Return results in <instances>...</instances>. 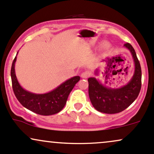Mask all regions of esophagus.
<instances>
[{
    "label": "esophagus",
    "instance_id": "esophagus-1",
    "mask_svg": "<svg viewBox=\"0 0 154 154\" xmlns=\"http://www.w3.org/2000/svg\"><path fill=\"white\" fill-rule=\"evenodd\" d=\"M91 72H88V71H85V72H82V73L81 74V77H82V78L86 79V78H88V77L91 76Z\"/></svg>",
    "mask_w": 154,
    "mask_h": 154
}]
</instances>
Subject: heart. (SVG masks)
<instances>
[{
	"label": "heart",
	"instance_id": "b5f03b06",
	"mask_svg": "<svg viewBox=\"0 0 154 154\" xmlns=\"http://www.w3.org/2000/svg\"><path fill=\"white\" fill-rule=\"evenodd\" d=\"M105 45H106V47H108V45H107V44H106Z\"/></svg>",
	"mask_w": 154,
	"mask_h": 154
}]
</instances>
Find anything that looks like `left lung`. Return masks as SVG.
Returning <instances> with one entry per match:
<instances>
[{
    "mask_svg": "<svg viewBox=\"0 0 154 154\" xmlns=\"http://www.w3.org/2000/svg\"><path fill=\"white\" fill-rule=\"evenodd\" d=\"M124 46L130 51L135 63L134 75L126 85L114 89L106 87L95 77H90L88 79V93L92 105L100 112L105 114L121 112L135 101L140 91L142 72L135 49L128 43Z\"/></svg>",
    "mask_w": 154,
    "mask_h": 154,
    "instance_id": "left-lung-1",
    "label": "left lung"
}]
</instances>
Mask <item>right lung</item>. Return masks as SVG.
<instances>
[{
	"instance_id": "obj_1",
	"label": "right lung",
	"mask_w": 154,
	"mask_h": 154,
	"mask_svg": "<svg viewBox=\"0 0 154 154\" xmlns=\"http://www.w3.org/2000/svg\"><path fill=\"white\" fill-rule=\"evenodd\" d=\"M17 56L12 63L11 69L12 88L15 96L24 107L40 115L48 116L61 111L66 103L70 92L79 82V76L72 77L60 85L54 91L44 94H35L26 91L21 87L15 74V62Z\"/></svg>"
}]
</instances>
